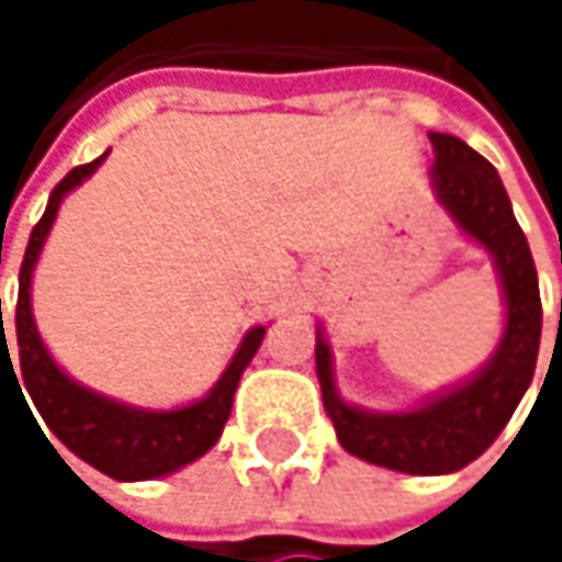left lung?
I'll use <instances>...</instances> for the list:
<instances>
[{
    "instance_id": "obj_1",
    "label": "left lung",
    "mask_w": 562,
    "mask_h": 562,
    "mask_svg": "<svg viewBox=\"0 0 562 562\" xmlns=\"http://www.w3.org/2000/svg\"><path fill=\"white\" fill-rule=\"evenodd\" d=\"M436 204L456 231L492 257L505 328L482 368L416 400L406 409H368L335 384V358L325 325H315V374L325 413L345 452L403 475H449L475 462L507 426L533 381L540 351V285L527 237L510 211L495 166L449 133H429Z\"/></svg>"
}]
</instances>
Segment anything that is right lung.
I'll return each instance as SVG.
<instances>
[{
    "label": "right lung",
    "mask_w": 562,
    "mask_h": 562,
    "mask_svg": "<svg viewBox=\"0 0 562 562\" xmlns=\"http://www.w3.org/2000/svg\"><path fill=\"white\" fill-rule=\"evenodd\" d=\"M106 156L110 153H103L100 159H93L80 169L67 171L64 181L52 191L48 207L29 237V250H25L22 273H19V305H15L19 374L9 358L5 328H2L0 341V368L2 361H9L15 384H19V378L25 381V391L38 406V413L45 416L48 429L77 459H83L87 465H93L97 472H103L116 482H149V479H162V475L191 465L221 439L224 423L234 406L237 384H240L247 364L254 361V355L260 351L267 325H254L240 338L237 351L231 355L227 368L221 371V378L214 381L211 391L191 403L171 406V409L133 406V403H123V400L106 396L93 387H83L57 364L35 325V312H32L35 267L42 260V250L48 244V234L55 227L64 198L100 169L106 162Z\"/></svg>",
    "instance_id": "1"
}]
</instances>
